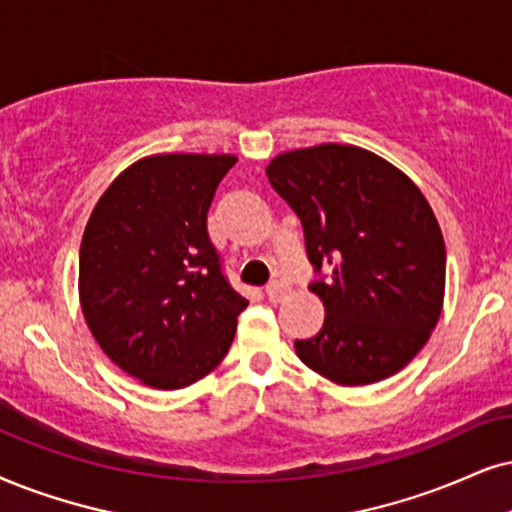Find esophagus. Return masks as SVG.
<instances>
[{
	"label": "esophagus",
	"mask_w": 512,
	"mask_h": 512,
	"mask_svg": "<svg viewBox=\"0 0 512 512\" xmlns=\"http://www.w3.org/2000/svg\"><path fill=\"white\" fill-rule=\"evenodd\" d=\"M264 293H267V297L271 302H281L283 300V295L288 293V288H286V283H281V281H271L267 288H264Z\"/></svg>",
	"instance_id": "esophagus-1"
}]
</instances>
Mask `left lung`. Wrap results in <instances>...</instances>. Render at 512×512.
Returning a JSON list of instances; mask_svg holds the SVG:
<instances>
[{
	"label": "left lung",
	"mask_w": 512,
	"mask_h": 512,
	"mask_svg": "<svg viewBox=\"0 0 512 512\" xmlns=\"http://www.w3.org/2000/svg\"><path fill=\"white\" fill-rule=\"evenodd\" d=\"M267 177L300 217L319 274L309 290L326 307L321 331L295 340L297 357L347 387L401 371L444 302L446 250L428 200L380 155L347 144L276 155Z\"/></svg>",
	"instance_id": "obj_1"
}]
</instances>
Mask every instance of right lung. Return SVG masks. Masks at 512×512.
Segmentation results:
<instances>
[{"instance_id":"1","label":"right lung","mask_w":512,"mask_h":512,"mask_svg":"<svg viewBox=\"0 0 512 512\" xmlns=\"http://www.w3.org/2000/svg\"><path fill=\"white\" fill-rule=\"evenodd\" d=\"M236 155H148L120 172L84 226L80 304L106 357L155 390L205 378L248 300L226 281L208 210Z\"/></svg>"}]
</instances>
